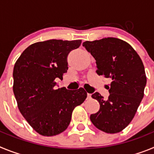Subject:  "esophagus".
Wrapping results in <instances>:
<instances>
[{
	"mask_svg": "<svg viewBox=\"0 0 154 154\" xmlns=\"http://www.w3.org/2000/svg\"><path fill=\"white\" fill-rule=\"evenodd\" d=\"M91 98H92V94H90V93L87 94V99H90Z\"/></svg>",
	"mask_w": 154,
	"mask_h": 154,
	"instance_id": "esophagus-1",
	"label": "esophagus"
}]
</instances>
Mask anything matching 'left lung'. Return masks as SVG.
<instances>
[{
  "label": "left lung",
  "mask_w": 154,
  "mask_h": 154,
  "mask_svg": "<svg viewBox=\"0 0 154 154\" xmlns=\"http://www.w3.org/2000/svg\"><path fill=\"white\" fill-rule=\"evenodd\" d=\"M82 45L95 58L96 73L112 79L108 99L97 92L92 95L100 108L90 116L91 121L102 131L119 133L130 124L143 97L146 77L142 60L131 45L116 38L87 41Z\"/></svg>",
  "instance_id": "8db88e82"
}]
</instances>
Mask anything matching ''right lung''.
<instances>
[{"instance_id":"add662e5","label":"right lung","mask_w":154,"mask_h":154,"mask_svg":"<svg viewBox=\"0 0 154 154\" xmlns=\"http://www.w3.org/2000/svg\"><path fill=\"white\" fill-rule=\"evenodd\" d=\"M81 40L51 39L28 46L14 67L13 91L17 106L30 126L46 137L58 135L70 123L74 108L85 101L83 88L57 89L56 79L67 72V58Z\"/></svg>"}]
</instances>
